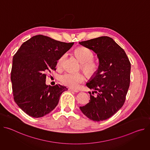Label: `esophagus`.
Masks as SVG:
<instances>
[{"instance_id":"34e87169","label":"esophagus","mask_w":150,"mask_h":150,"mask_svg":"<svg viewBox=\"0 0 150 150\" xmlns=\"http://www.w3.org/2000/svg\"><path fill=\"white\" fill-rule=\"evenodd\" d=\"M69 90L71 91H74L75 93H78L79 91L77 90H74V89H72V88H69Z\"/></svg>"}]
</instances>
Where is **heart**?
Here are the masks:
<instances>
[{
	"instance_id": "heart-1",
	"label": "heart",
	"mask_w": 150,
	"mask_h": 150,
	"mask_svg": "<svg viewBox=\"0 0 150 150\" xmlns=\"http://www.w3.org/2000/svg\"><path fill=\"white\" fill-rule=\"evenodd\" d=\"M75 54L79 61L82 63V69L88 75L94 74L98 70V64L93 59L94 54L93 52L85 47H79L75 50ZM66 54H63L57 60V65L61 66L65 60ZM60 81L64 85L71 88H76L82 82L85 77L81 73L66 72L61 75L59 77Z\"/></svg>"
}]
</instances>
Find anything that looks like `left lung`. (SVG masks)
I'll use <instances>...</instances> for the list:
<instances>
[{"instance_id": "left-lung-1", "label": "left lung", "mask_w": 150, "mask_h": 150, "mask_svg": "<svg viewBox=\"0 0 150 150\" xmlns=\"http://www.w3.org/2000/svg\"><path fill=\"white\" fill-rule=\"evenodd\" d=\"M79 44L93 50L99 61L97 71L86 83L97 96L95 97L89 92V103L79 108L93 121L106 120L121 109L125 103L129 87L131 63L124 50L109 37L103 36Z\"/></svg>"}]
</instances>
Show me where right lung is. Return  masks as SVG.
I'll return each mask as SVG.
<instances>
[{"instance_id": "add662e5", "label": "right lung", "mask_w": 150, "mask_h": 150, "mask_svg": "<svg viewBox=\"0 0 150 150\" xmlns=\"http://www.w3.org/2000/svg\"><path fill=\"white\" fill-rule=\"evenodd\" d=\"M74 44L37 35L24 42L13 56L11 71L13 98L30 116L38 118L49 114L57 105L62 93L68 90L59 84L46 85V73L56 69L57 61Z\"/></svg>"}]
</instances>
